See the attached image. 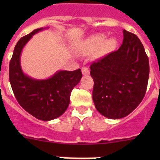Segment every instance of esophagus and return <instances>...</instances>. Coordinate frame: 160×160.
<instances>
[{"mask_svg":"<svg viewBox=\"0 0 160 160\" xmlns=\"http://www.w3.org/2000/svg\"><path fill=\"white\" fill-rule=\"evenodd\" d=\"M82 73L83 75H87L90 73V71H89V69L87 67V66H83L82 68Z\"/></svg>","mask_w":160,"mask_h":160,"instance_id":"1","label":"esophagus"}]
</instances>
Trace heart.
Here are the masks:
<instances>
[{
  "label": "heart",
  "instance_id": "obj_1",
  "mask_svg": "<svg viewBox=\"0 0 160 160\" xmlns=\"http://www.w3.org/2000/svg\"><path fill=\"white\" fill-rule=\"evenodd\" d=\"M116 46V41L114 38L106 40L104 34H96L87 38L85 42L87 52L93 53L98 49V55L102 56L112 51Z\"/></svg>",
  "mask_w": 160,
  "mask_h": 160
}]
</instances>
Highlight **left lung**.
Returning a JSON list of instances; mask_svg holds the SVG:
<instances>
[{"label": "left lung", "mask_w": 160, "mask_h": 160, "mask_svg": "<svg viewBox=\"0 0 160 160\" xmlns=\"http://www.w3.org/2000/svg\"><path fill=\"white\" fill-rule=\"evenodd\" d=\"M94 79L93 101L103 116L118 119L131 114L142 102L149 78V61L142 42L123 30L119 49L90 65Z\"/></svg>", "instance_id": "obj_1"}]
</instances>
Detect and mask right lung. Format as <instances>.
Masks as SVG:
<instances>
[{
	"label": "right lung",
	"mask_w": 160,
	"mask_h": 160,
	"mask_svg": "<svg viewBox=\"0 0 160 160\" xmlns=\"http://www.w3.org/2000/svg\"><path fill=\"white\" fill-rule=\"evenodd\" d=\"M45 29H34L18 41L9 62V82L16 99L24 110L38 119L49 121L66 111L72 90L82 74L80 69L59 70L47 79H34L24 73L21 66L22 49L35 33Z\"/></svg>",
	"instance_id": "add662e5"
}]
</instances>
